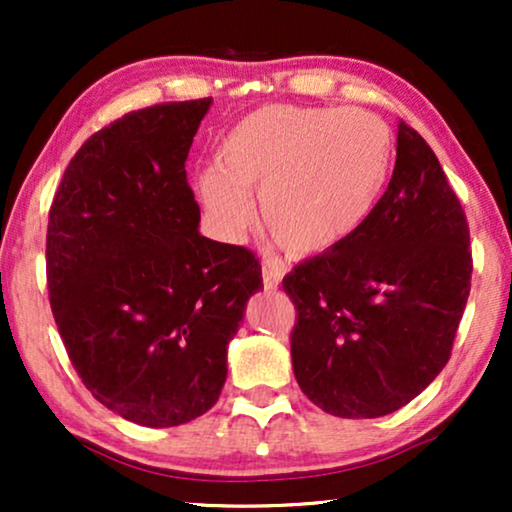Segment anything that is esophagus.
<instances>
[{"label":"esophagus","instance_id":"obj_1","mask_svg":"<svg viewBox=\"0 0 512 512\" xmlns=\"http://www.w3.org/2000/svg\"><path fill=\"white\" fill-rule=\"evenodd\" d=\"M279 282H282V270L275 265H263V286L265 291H277Z\"/></svg>","mask_w":512,"mask_h":512}]
</instances>
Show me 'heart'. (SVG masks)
<instances>
[{"instance_id": "heart-1", "label": "heart", "mask_w": 512, "mask_h": 512, "mask_svg": "<svg viewBox=\"0 0 512 512\" xmlns=\"http://www.w3.org/2000/svg\"><path fill=\"white\" fill-rule=\"evenodd\" d=\"M394 139L359 109L272 104L240 118L216 146V167L195 177L214 228L237 240L261 202V223L289 256H317L356 235L389 177Z\"/></svg>"}]
</instances>
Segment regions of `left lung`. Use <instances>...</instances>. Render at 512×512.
Instances as JSON below:
<instances>
[{
    "mask_svg": "<svg viewBox=\"0 0 512 512\" xmlns=\"http://www.w3.org/2000/svg\"><path fill=\"white\" fill-rule=\"evenodd\" d=\"M468 237L436 153L401 121L394 174L366 223L282 282L298 314L293 373L314 405L373 419L436 380L471 293Z\"/></svg>",
    "mask_w": 512,
    "mask_h": 512,
    "instance_id": "8db88e82",
    "label": "left lung"
}]
</instances>
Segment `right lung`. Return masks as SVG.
I'll use <instances>...</instances> for the list:
<instances>
[{"label":"right lung","mask_w":512,"mask_h":512,"mask_svg":"<svg viewBox=\"0 0 512 512\" xmlns=\"http://www.w3.org/2000/svg\"><path fill=\"white\" fill-rule=\"evenodd\" d=\"M212 97L130 111L65 170L48 212V300L81 382L128 422L205 415L263 289L254 251L198 230L186 158Z\"/></svg>","instance_id":"1"}]
</instances>
